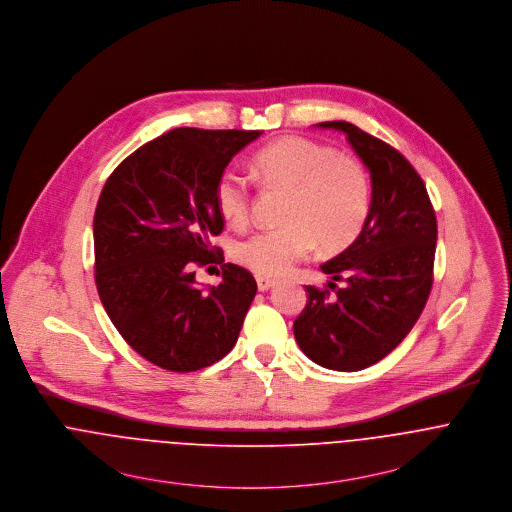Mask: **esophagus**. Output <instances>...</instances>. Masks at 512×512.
I'll list each match as a JSON object with an SVG mask.
<instances>
[{"instance_id": "34e87169", "label": "esophagus", "mask_w": 512, "mask_h": 512, "mask_svg": "<svg viewBox=\"0 0 512 512\" xmlns=\"http://www.w3.org/2000/svg\"><path fill=\"white\" fill-rule=\"evenodd\" d=\"M273 286H275L273 279H269V277H257V288H259L261 292H265V290H269V288H273Z\"/></svg>"}]
</instances>
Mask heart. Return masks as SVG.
<instances>
[{
  "instance_id": "1",
  "label": "heart",
  "mask_w": 512,
  "mask_h": 512,
  "mask_svg": "<svg viewBox=\"0 0 512 512\" xmlns=\"http://www.w3.org/2000/svg\"><path fill=\"white\" fill-rule=\"evenodd\" d=\"M251 167L269 186L288 190L283 228L259 231L233 249L237 263L251 273L283 277L318 243L324 251H340L365 228L373 188L361 161L290 135L263 147ZM216 202L231 226L249 222L251 194L237 172L220 174Z\"/></svg>"
}]
</instances>
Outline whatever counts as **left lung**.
<instances>
[{
    "instance_id": "1",
    "label": "left lung",
    "mask_w": 512,
    "mask_h": 512,
    "mask_svg": "<svg viewBox=\"0 0 512 512\" xmlns=\"http://www.w3.org/2000/svg\"><path fill=\"white\" fill-rule=\"evenodd\" d=\"M318 127L345 133L369 169L373 198L357 239L322 265L332 277L328 288L306 286L308 302L292 330L314 363L361 371L387 357L426 306L434 281L436 214L424 180L389 143L347 121Z\"/></svg>"
}]
</instances>
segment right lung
<instances>
[{
    "instance_id": "obj_1",
    "label": "right lung",
    "mask_w": 512,
    "mask_h": 512,
    "mask_svg": "<svg viewBox=\"0 0 512 512\" xmlns=\"http://www.w3.org/2000/svg\"><path fill=\"white\" fill-rule=\"evenodd\" d=\"M263 131L178 127L117 165L94 214L100 300L121 338L176 373L228 355L255 298L253 275L224 263L210 239L224 231L216 184L233 155ZM223 265L202 291L196 266Z\"/></svg>"
}]
</instances>
